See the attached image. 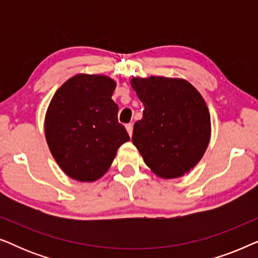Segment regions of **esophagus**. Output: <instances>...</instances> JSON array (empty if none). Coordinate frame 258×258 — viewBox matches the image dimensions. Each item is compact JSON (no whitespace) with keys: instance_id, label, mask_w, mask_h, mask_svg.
I'll list each match as a JSON object with an SVG mask.
<instances>
[{"instance_id":"1","label":"esophagus","mask_w":258,"mask_h":258,"mask_svg":"<svg viewBox=\"0 0 258 258\" xmlns=\"http://www.w3.org/2000/svg\"><path fill=\"white\" fill-rule=\"evenodd\" d=\"M125 129L126 132H128L129 136L133 135V123H128V124H125Z\"/></svg>"}]
</instances>
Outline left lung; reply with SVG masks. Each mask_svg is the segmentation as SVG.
Wrapping results in <instances>:
<instances>
[{
	"mask_svg": "<svg viewBox=\"0 0 258 258\" xmlns=\"http://www.w3.org/2000/svg\"><path fill=\"white\" fill-rule=\"evenodd\" d=\"M144 105L132 141L144 163L158 177H182L201 161L209 146V109L186 80L149 76L130 80Z\"/></svg>",
	"mask_w": 258,
	"mask_h": 258,
	"instance_id": "8db88e82",
	"label": "left lung"
}]
</instances>
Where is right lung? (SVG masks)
<instances>
[{"label":"right lung","instance_id":"obj_1","mask_svg":"<svg viewBox=\"0 0 258 258\" xmlns=\"http://www.w3.org/2000/svg\"><path fill=\"white\" fill-rule=\"evenodd\" d=\"M116 81L77 74L56 90L44 117L49 150L67 176L79 182L101 178L118 148L130 141L111 100Z\"/></svg>","mask_w":258,"mask_h":258}]
</instances>
